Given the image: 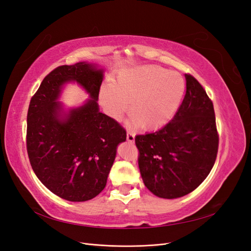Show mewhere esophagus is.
<instances>
[{"mask_svg": "<svg viewBox=\"0 0 251 251\" xmlns=\"http://www.w3.org/2000/svg\"><path fill=\"white\" fill-rule=\"evenodd\" d=\"M126 140L130 142H134L135 140V134L132 131H127L126 132Z\"/></svg>", "mask_w": 251, "mask_h": 251, "instance_id": "1", "label": "esophagus"}]
</instances>
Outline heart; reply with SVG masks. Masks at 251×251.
I'll use <instances>...</instances> for the list:
<instances>
[{
    "instance_id": "heart-1",
    "label": "heart",
    "mask_w": 251,
    "mask_h": 251,
    "mask_svg": "<svg viewBox=\"0 0 251 251\" xmlns=\"http://www.w3.org/2000/svg\"><path fill=\"white\" fill-rule=\"evenodd\" d=\"M184 92L185 81L179 73L146 66L120 72L102 88L100 100L115 118L127 111L132 101L135 123L146 130H157L174 117Z\"/></svg>"
}]
</instances>
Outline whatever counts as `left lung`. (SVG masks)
I'll list each match as a JSON object with an SVG mask.
<instances>
[{"label": "left lung", "instance_id": "left-lung-1", "mask_svg": "<svg viewBox=\"0 0 251 251\" xmlns=\"http://www.w3.org/2000/svg\"><path fill=\"white\" fill-rule=\"evenodd\" d=\"M174 118L162 128L135 137L143 183L165 199L183 197L198 187L215 164L219 134L214 104L192 74Z\"/></svg>", "mask_w": 251, "mask_h": 251}]
</instances>
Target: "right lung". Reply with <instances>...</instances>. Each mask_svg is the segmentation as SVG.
<instances>
[{
	"label": "right lung",
	"mask_w": 251,
	"mask_h": 251,
	"mask_svg": "<svg viewBox=\"0 0 251 251\" xmlns=\"http://www.w3.org/2000/svg\"><path fill=\"white\" fill-rule=\"evenodd\" d=\"M75 80L92 100L65 118L55 102L65 82ZM102 70L77 63L52 70L31 97L27 113L26 146L36 177L53 194L65 200L93 199L107 184L117 146L126 131L115 119L98 110Z\"/></svg>",
	"instance_id": "right-lung-1"
}]
</instances>
